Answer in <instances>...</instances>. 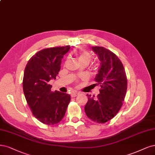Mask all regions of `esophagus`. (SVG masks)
Returning a JSON list of instances; mask_svg holds the SVG:
<instances>
[{
    "label": "esophagus",
    "instance_id": "esophagus-1",
    "mask_svg": "<svg viewBox=\"0 0 155 155\" xmlns=\"http://www.w3.org/2000/svg\"><path fill=\"white\" fill-rule=\"evenodd\" d=\"M78 95H79V92H73L72 93H71V97H76Z\"/></svg>",
    "mask_w": 155,
    "mask_h": 155
}]
</instances>
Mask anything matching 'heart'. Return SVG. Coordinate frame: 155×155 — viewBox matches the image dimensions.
<instances>
[{
	"label": "heart",
	"instance_id": "1",
	"mask_svg": "<svg viewBox=\"0 0 155 155\" xmlns=\"http://www.w3.org/2000/svg\"><path fill=\"white\" fill-rule=\"evenodd\" d=\"M90 60H91V57H90V54L86 52H83L81 53V54L79 55V61H87L88 63L90 61Z\"/></svg>",
	"mask_w": 155,
	"mask_h": 155
}]
</instances>
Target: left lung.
Wrapping results in <instances>:
<instances>
[{"mask_svg":"<svg viewBox=\"0 0 155 155\" xmlns=\"http://www.w3.org/2000/svg\"><path fill=\"white\" fill-rule=\"evenodd\" d=\"M100 61L95 81L101 89L97 98L87 95L84 111L92 120L98 123L109 121L118 113L124 100L127 79L122 62L114 52L103 47H92Z\"/></svg>","mask_w":155,"mask_h":155,"instance_id":"8db88e82","label":"left lung"}]
</instances>
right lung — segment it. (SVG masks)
Returning a JSON list of instances; mask_svg holds the SVG:
<instances>
[{
  "mask_svg": "<svg viewBox=\"0 0 155 155\" xmlns=\"http://www.w3.org/2000/svg\"><path fill=\"white\" fill-rule=\"evenodd\" d=\"M70 45L47 48L31 58L25 68L23 90L25 99L36 118L47 125L60 122L65 116L71 95L51 91L49 82L60 71L61 60Z\"/></svg>",
  "mask_w": 155,
  "mask_h": 155,
  "instance_id": "right-lung-1",
  "label": "right lung"
}]
</instances>
